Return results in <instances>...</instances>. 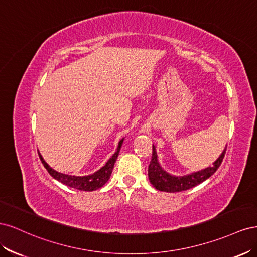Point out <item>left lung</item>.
Segmentation results:
<instances>
[{"label": "left lung", "instance_id": "left-lung-1", "mask_svg": "<svg viewBox=\"0 0 257 257\" xmlns=\"http://www.w3.org/2000/svg\"><path fill=\"white\" fill-rule=\"evenodd\" d=\"M226 148L227 147H225L224 151L222 152L219 159L213 163L212 166H209L203 170H199V172L192 173L186 176L177 177L168 174L161 167L158 161L157 150H155V147L152 146V159L149 168H148V177H149V180L154 188L162 192L176 193L190 190L194 188V186L207 180L209 177H211L216 172L217 168L220 167L221 163L223 162L225 152H226Z\"/></svg>", "mask_w": 257, "mask_h": 257}]
</instances>
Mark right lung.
Masks as SVG:
<instances>
[{"label": "right lung", "instance_id": "right-lung-1", "mask_svg": "<svg viewBox=\"0 0 257 257\" xmlns=\"http://www.w3.org/2000/svg\"><path fill=\"white\" fill-rule=\"evenodd\" d=\"M124 138H122L121 141L119 142L118 148H116V151L113 153L112 157L107 161L106 164L98 169L97 172H95L94 174L92 175H88V176H71V175H65L62 173H58L57 170L52 169L47 163L45 162V160L43 159V157L41 155V153L38 152V155H40V159L43 163L44 167L47 169V172L50 174L51 177H53L56 180L60 181L61 183H63L67 186H71L73 189L76 190H80V191H87V192H91V191H95L102 186L109 180V178L111 176L112 169L114 166V163L116 161V158H118L120 149L122 147Z\"/></svg>", "mask_w": 257, "mask_h": 257}]
</instances>
